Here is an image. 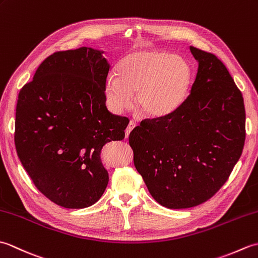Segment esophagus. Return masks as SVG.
Instances as JSON below:
<instances>
[{
	"instance_id": "1",
	"label": "esophagus",
	"mask_w": 258,
	"mask_h": 258,
	"mask_svg": "<svg viewBox=\"0 0 258 258\" xmlns=\"http://www.w3.org/2000/svg\"><path fill=\"white\" fill-rule=\"evenodd\" d=\"M135 126H136V124H135L134 122H132V120H131V122L128 123V125H127V127H126V131H125L126 138H128V136H130V133L132 132V131L134 130Z\"/></svg>"
}]
</instances>
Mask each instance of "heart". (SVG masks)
Returning a JSON list of instances; mask_svg holds the SVG:
<instances>
[{
	"instance_id": "1",
	"label": "heart",
	"mask_w": 258,
	"mask_h": 258,
	"mask_svg": "<svg viewBox=\"0 0 258 258\" xmlns=\"http://www.w3.org/2000/svg\"><path fill=\"white\" fill-rule=\"evenodd\" d=\"M193 80L189 63L165 51H136L126 55L105 82L109 109L120 114L136 106L153 118L165 117L184 103Z\"/></svg>"
}]
</instances>
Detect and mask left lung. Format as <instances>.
Returning <instances> with one entry per match:
<instances>
[{
    "instance_id": "obj_1",
    "label": "left lung",
    "mask_w": 258,
    "mask_h": 258,
    "mask_svg": "<svg viewBox=\"0 0 258 258\" xmlns=\"http://www.w3.org/2000/svg\"><path fill=\"white\" fill-rule=\"evenodd\" d=\"M199 63L190 94L165 117L143 120L130 134L134 165L158 204L180 210L220 189L242 155V93L214 54L190 46Z\"/></svg>"
}]
</instances>
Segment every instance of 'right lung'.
<instances>
[{"mask_svg": "<svg viewBox=\"0 0 258 258\" xmlns=\"http://www.w3.org/2000/svg\"><path fill=\"white\" fill-rule=\"evenodd\" d=\"M92 47L56 52L20 91L15 147L33 183L65 208L89 207L101 199L108 173L103 146L122 141L126 117L108 112L109 64Z\"/></svg>", "mask_w": 258, "mask_h": 258, "instance_id": "1", "label": "right lung"}]
</instances>
